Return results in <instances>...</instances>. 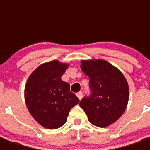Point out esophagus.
<instances>
[{"label":"esophagus","instance_id":"esophagus-1","mask_svg":"<svg viewBox=\"0 0 150 150\" xmlns=\"http://www.w3.org/2000/svg\"><path fill=\"white\" fill-rule=\"evenodd\" d=\"M77 96H78V98L79 99V100H82V96H83V93H82V92H79V93H77Z\"/></svg>","mask_w":150,"mask_h":150}]
</instances>
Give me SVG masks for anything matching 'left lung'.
I'll return each mask as SVG.
<instances>
[{"label":"left lung","mask_w":150,"mask_h":150,"mask_svg":"<svg viewBox=\"0 0 150 150\" xmlns=\"http://www.w3.org/2000/svg\"><path fill=\"white\" fill-rule=\"evenodd\" d=\"M81 68L89 78L90 94L79 105L95 126L104 128L122 115L128 101V82L120 71L103 60L82 61Z\"/></svg>","instance_id":"8db88e82"}]
</instances>
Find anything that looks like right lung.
<instances>
[{
    "label": "right lung",
    "instance_id": "obj_1",
    "mask_svg": "<svg viewBox=\"0 0 150 150\" xmlns=\"http://www.w3.org/2000/svg\"><path fill=\"white\" fill-rule=\"evenodd\" d=\"M68 64L51 61L39 66L28 79L25 99L31 115L48 129H56L67 121L70 110L79 103L70 85L61 80Z\"/></svg>",
    "mask_w": 150,
    "mask_h": 150
}]
</instances>
